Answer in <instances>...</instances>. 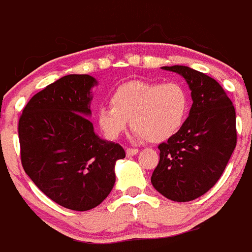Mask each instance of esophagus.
<instances>
[{
    "label": "esophagus",
    "instance_id": "esophagus-1",
    "mask_svg": "<svg viewBox=\"0 0 252 252\" xmlns=\"http://www.w3.org/2000/svg\"><path fill=\"white\" fill-rule=\"evenodd\" d=\"M138 149H130V148H128L126 150V155L128 156H134V155H136V154H138Z\"/></svg>",
    "mask_w": 252,
    "mask_h": 252
}]
</instances>
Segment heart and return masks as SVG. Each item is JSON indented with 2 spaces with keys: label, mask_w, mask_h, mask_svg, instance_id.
Listing matches in <instances>:
<instances>
[{
  "label": "heart",
  "mask_w": 252,
  "mask_h": 252,
  "mask_svg": "<svg viewBox=\"0 0 252 252\" xmlns=\"http://www.w3.org/2000/svg\"><path fill=\"white\" fill-rule=\"evenodd\" d=\"M111 104L99 106L96 111L97 124L107 139H118L130 121L136 139L158 143L183 126L189 111V96L177 81H130L114 90Z\"/></svg>",
  "instance_id": "obj_1"
}]
</instances>
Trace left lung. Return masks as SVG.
I'll use <instances>...</instances> for the list:
<instances>
[{
    "instance_id": "obj_1",
    "label": "left lung",
    "mask_w": 252,
    "mask_h": 252,
    "mask_svg": "<svg viewBox=\"0 0 252 252\" xmlns=\"http://www.w3.org/2000/svg\"><path fill=\"white\" fill-rule=\"evenodd\" d=\"M162 69L186 80L193 104L180 131L158 145L151 183L171 201L189 202L207 193L228 165L236 146L235 108L208 75L182 65Z\"/></svg>"
}]
</instances>
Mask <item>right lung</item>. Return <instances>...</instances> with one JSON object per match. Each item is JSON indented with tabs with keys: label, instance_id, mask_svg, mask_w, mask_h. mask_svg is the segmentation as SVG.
<instances>
[{
	"label": "right lung",
	"instance_id": "right-lung-1",
	"mask_svg": "<svg viewBox=\"0 0 252 252\" xmlns=\"http://www.w3.org/2000/svg\"><path fill=\"white\" fill-rule=\"evenodd\" d=\"M97 84L90 75L61 77L32 97L18 123L26 173L51 201L72 211L101 204L116 183V162L126 158L89 121Z\"/></svg>",
	"mask_w": 252,
	"mask_h": 252
}]
</instances>
